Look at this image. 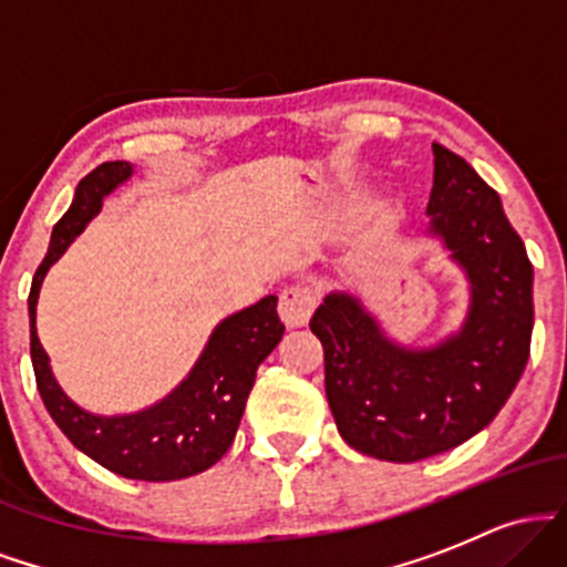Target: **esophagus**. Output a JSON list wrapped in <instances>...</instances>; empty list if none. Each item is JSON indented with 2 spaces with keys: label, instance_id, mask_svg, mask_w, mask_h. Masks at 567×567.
Masks as SVG:
<instances>
[{
  "label": "esophagus",
  "instance_id": "34e87169",
  "mask_svg": "<svg viewBox=\"0 0 567 567\" xmlns=\"http://www.w3.org/2000/svg\"><path fill=\"white\" fill-rule=\"evenodd\" d=\"M317 301H320V296L309 285H290L279 296V317L288 328H303L309 317L315 315Z\"/></svg>",
  "mask_w": 567,
  "mask_h": 567
}]
</instances>
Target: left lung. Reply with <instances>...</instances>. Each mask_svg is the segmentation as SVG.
I'll list each match as a JSON object with an SVG mask.
<instances>
[{
  "instance_id": "obj_1",
  "label": "left lung",
  "mask_w": 567,
  "mask_h": 567,
  "mask_svg": "<svg viewBox=\"0 0 567 567\" xmlns=\"http://www.w3.org/2000/svg\"><path fill=\"white\" fill-rule=\"evenodd\" d=\"M429 231L470 279L458 333L432 349L396 347L349 292L311 317L324 349V394L354 451L394 464L451 451L491 424L530 357L533 266L498 194L451 148L432 143Z\"/></svg>"
}]
</instances>
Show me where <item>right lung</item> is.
Returning <instances> with one entry per match:
<instances>
[{"label": "right lung", "mask_w": 567, "mask_h": 567, "mask_svg": "<svg viewBox=\"0 0 567 567\" xmlns=\"http://www.w3.org/2000/svg\"><path fill=\"white\" fill-rule=\"evenodd\" d=\"M133 175L130 162H103L80 181L69 213L55 224L44 261L29 292L31 362L44 408L84 455L127 480L167 483L210 470L231 447L256 370L282 341L277 296L231 315L213 330L188 379L154 408L130 415H93L69 400L50 370V357L37 336V298L42 279L66 247L80 237L101 202Z\"/></svg>", "instance_id": "add662e5"}]
</instances>
